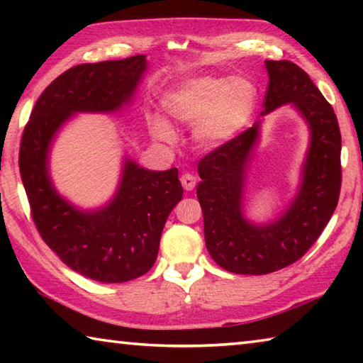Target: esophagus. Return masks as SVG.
I'll use <instances>...</instances> for the list:
<instances>
[{"label":"esophagus","mask_w":363,"mask_h":363,"mask_svg":"<svg viewBox=\"0 0 363 363\" xmlns=\"http://www.w3.org/2000/svg\"><path fill=\"white\" fill-rule=\"evenodd\" d=\"M181 184H182L184 189L189 190V192H190V190H194L195 186H196V177L194 174H190V173L182 174L181 176Z\"/></svg>","instance_id":"esophagus-1"}]
</instances>
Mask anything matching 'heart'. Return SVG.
Wrapping results in <instances>:
<instances>
[{
  "instance_id": "1",
  "label": "heart",
  "mask_w": 363,
  "mask_h": 363,
  "mask_svg": "<svg viewBox=\"0 0 363 363\" xmlns=\"http://www.w3.org/2000/svg\"><path fill=\"white\" fill-rule=\"evenodd\" d=\"M259 91L243 77L201 75L176 83L163 97V108L171 118L195 126L194 139L203 149L229 144L253 120ZM152 136L173 143L174 131L160 115L149 118Z\"/></svg>"
}]
</instances>
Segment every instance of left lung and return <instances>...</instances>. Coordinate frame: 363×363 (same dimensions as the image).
Here are the masks:
<instances>
[{
	"label": "left lung",
	"instance_id": "left-lung-1",
	"mask_svg": "<svg viewBox=\"0 0 363 363\" xmlns=\"http://www.w3.org/2000/svg\"><path fill=\"white\" fill-rule=\"evenodd\" d=\"M269 75L262 116L291 106L309 130L296 195L274 220L245 216L247 177L261 138L262 120L200 160L196 186L208 253L225 270L264 275L303 257L320 235L340 199L341 133L333 107L309 75L290 60H266Z\"/></svg>",
	"mask_w": 363,
	"mask_h": 363
}]
</instances>
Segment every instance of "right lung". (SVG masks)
Instances as JSON below:
<instances>
[{
	"mask_svg": "<svg viewBox=\"0 0 363 363\" xmlns=\"http://www.w3.org/2000/svg\"><path fill=\"white\" fill-rule=\"evenodd\" d=\"M145 72V56L72 67L43 91L21 143V177L43 240L70 269L102 284L138 279L155 264L164 223L182 199L177 168L147 169L126 155L112 199L83 210L54 186L51 149L78 113L125 110Z\"/></svg>",
	"mask_w": 363,
	"mask_h": 363,
	"instance_id": "right-lung-1",
	"label": "right lung"
}]
</instances>
